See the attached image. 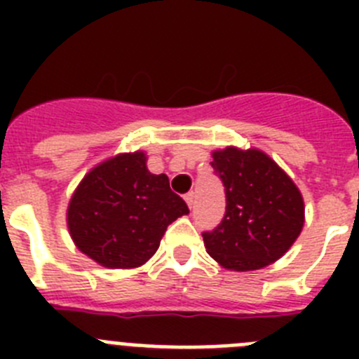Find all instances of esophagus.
Masks as SVG:
<instances>
[{
    "label": "esophagus",
    "instance_id": "1",
    "mask_svg": "<svg viewBox=\"0 0 359 359\" xmlns=\"http://www.w3.org/2000/svg\"><path fill=\"white\" fill-rule=\"evenodd\" d=\"M185 201H187V205H189V208H192V205H194V192H189V194H185Z\"/></svg>",
    "mask_w": 359,
    "mask_h": 359
}]
</instances>
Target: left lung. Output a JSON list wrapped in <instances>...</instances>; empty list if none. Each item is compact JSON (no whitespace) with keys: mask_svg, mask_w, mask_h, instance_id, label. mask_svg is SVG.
I'll use <instances>...</instances> for the list:
<instances>
[{"mask_svg":"<svg viewBox=\"0 0 359 359\" xmlns=\"http://www.w3.org/2000/svg\"><path fill=\"white\" fill-rule=\"evenodd\" d=\"M226 212L203 231L208 255L231 271H253L280 259L304 226V199L290 176L259 149L212 152Z\"/></svg>","mask_w":359,"mask_h":359,"instance_id":"1","label":"left lung"}]
</instances>
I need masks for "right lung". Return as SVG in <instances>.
Segmentation results:
<instances>
[{
	"label": "right lung",
	"instance_id": "right-lung-1",
	"mask_svg": "<svg viewBox=\"0 0 359 359\" xmlns=\"http://www.w3.org/2000/svg\"><path fill=\"white\" fill-rule=\"evenodd\" d=\"M142 151L123 152L86 174L68 205V230L104 268H138L156 253L165 230L189 207L165 174L149 172Z\"/></svg>",
	"mask_w": 359,
	"mask_h": 359
}]
</instances>
